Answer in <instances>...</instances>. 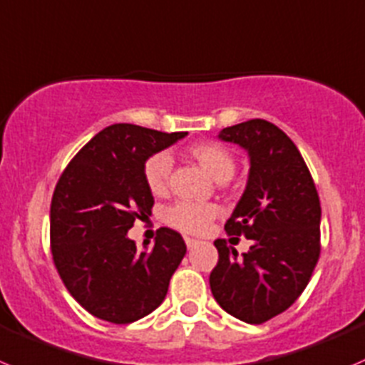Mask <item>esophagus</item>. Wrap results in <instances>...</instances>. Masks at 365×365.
<instances>
[{"mask_svg":"<svg viewBox=\"0 0 365 365\" xmlns=\"http://www.w3.org/2000/svg\"><path fill=\"white\" fill-rule=\"evenodd\" d=\"M184 241H186V247L190 248V250H191V248L197 247L198 243H200V241H198V240H193V237H184Z\"/></svg>","mask_w":365,"mask_h":365,"instance_id":"obj_1","label":"esophagus"}]
</instances>
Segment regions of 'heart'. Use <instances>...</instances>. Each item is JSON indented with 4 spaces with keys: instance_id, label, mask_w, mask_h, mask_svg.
I'll return each instance as SVG.
<instances>
[{
    "instance_id": "1",
    "label": "heart",
    "mask_w": 365,
    "mask_h": 365,
    "mask_svg": "<svg viewBox=\"0 0 365 365\" xmlns=\"http://www.w3.org/2000/svg\"><path fill=\"white\" fill-rule=\"evenodd\" d=\"M187 156L193 158L212 179L229 181L236 170L234 154L218 142H200L187 147ZM172 172V160L168 154L158 153L147 158L143 165V181L153 195H165L168 190V179ZM218 209L212 204L179 200L165 209L163 220L174 229L186 234L204 232L216 216Z\"/></svg>"
}]
</instances>
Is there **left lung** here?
Here are the masks:
<instances>
[{
	"instance_id": "left-lung-1",
	"label": "left lung",
	"mask_w": 365,
	"mask_h": 365,
	"mask_svg": "<svg viewBox=\"0 0 365 365\" xmlns=\"http://www.w3.org/2000/svg\"><path fill=\"white\" fill-rule=\"evenodd\" d=\"M220 138L248 150L247 190L227 220L229 236L252 241L237 254L216 240L211 293L225 312L261 324L300 298L321 254V204L316 184L293 140L262 118L230 125Z\"/></svg>"
}]
</instances>
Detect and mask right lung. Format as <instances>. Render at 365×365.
<instances>
[{
    "mask_svg": "<svg viewBox=\"0 0 365 365\" xmlns=\"http://www.w3.org/2000/svg\"><path fill=\"white\" fill-rule=\"evenodd\" d=\"M186 135L108 125L61 172L51 198L53 262L72 298L99 319L133 323L167 297L186 254L181 234L161 227L156 243L138 250L128 230L153 211L143 181L147 158Z\"/></svg>",
    "mask_w": 365,
    "mask_h": 365,
    "instance_id": "right-lung-1",
    "label": "right lung"
}]
</instances>
